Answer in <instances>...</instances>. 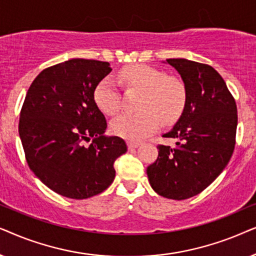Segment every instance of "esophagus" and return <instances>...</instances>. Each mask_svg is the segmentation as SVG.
Segmentation results:
<instances>
[{"mask_svg": "<svg viewBox=\"0 0 256 256\" xmlns=\"http://www.w3.org/2000/svg\"><path fill=\"white\" fill-rule=\"evenodd\" d=\"M139 145H140V142H128V148H130V150L137 148Z\"/></svg>", "mask_w": 256, "mask_h": 256, "instance_id": "obj_1", "label": "esophagus"}]
</instances>
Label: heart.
<instances>
[{
  "label": "heart",
  "instance_id": "heart-1",
  "mask_svg": "<svg viewBox=\"0 0 256 256\" xmlns=\"http://www.w3.org/2000/svg\"><path fill=\"white\" fill-rule=\"evenodd\" d=\"M119 80L126 88L142 91L134 114L118 116L111 122V131L116 136L140 140L158 130L159 119L164 124L176 120L182 114L187 102L185 84L179 78L168 76L162 70L134 64L119 71ZM97 108L108 116L120 110V92L111 77H104L94 90Z\"/></svg>",
  "mask_w": 256,
  "mask_h": 256
}]
</instances>
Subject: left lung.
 Masks as SVG:
<instances>
[{
  "instance_id": "8db88e82",
  "label": "left lung",
  "mask_w": 256,
  "mask_h": 256,
  "mask_svg": "<svg viewBox=\"0 0 256 256\" xmlns=\"http://www.w3.org/2000/svg\"><path fill=\"white\" fill-rule=\"evenodd\" d=\"M182 76L187 90L182 114L164 138L176 146L158 145L148 166V182L159 196L184 200L202 192L233 154L238 110L234 97L216 69L185 58L166 60Z\"/></svg>"
}]
</instances>
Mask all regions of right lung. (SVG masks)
<instances>
[{"mask_svg":"<svg viewBox=\"0 0 256 256\" xmlns=\"http://www.w3.org/2000/svg\"><path fill=\"white\" fill-rule=\"evenodd\" d=\"M111 70L110 63L83 58L46 68L23 103L18 134L26 162L44 185L70 199L106 190L116 159L128 151L124 139L104 136L106 119L94 100V86Z\"/></svg>","mask_w":256,"mask_h":256,"instance_id":"right-lung-1","label":"right lung"}]
</instances>
